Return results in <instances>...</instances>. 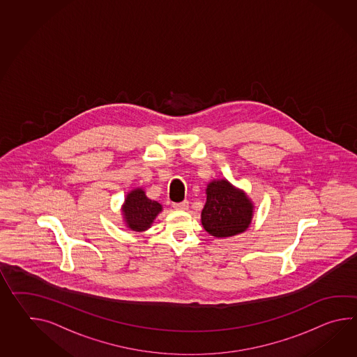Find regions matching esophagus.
I'll list each match as a JSON object with an SVG mask.
<instances>
[{
  "mask_svg": "<svg viewBox=\"0 0 357 357\" xmlns=\"http://www.w3.org/2000/svg\"><path fill=\"white\" fill-rule=\"evenodd\" d=\"M173 207L175 210H181V211H185L188 208V201H183L179 204H173Z\"/></svg>",
  "mask_w": 357,
  "mask_h": 357,
  "instance_id": "1",
  "label": "esophagus"
}]
</instances>
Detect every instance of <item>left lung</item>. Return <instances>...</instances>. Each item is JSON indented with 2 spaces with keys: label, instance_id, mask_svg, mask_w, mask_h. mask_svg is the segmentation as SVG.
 Listing matches in <instances>:
<instances>
[{
  "label": "left lung",
  "instance_id": "obj_1",
  "mask_svg": "<svg viewBox=\"0 0 357 357\" xmlns=\"http://www.w3.org/2000/svg\"><path fill=\"white\" fill-rule=\"evenodd\" d=\"M255 205L246 192L227 179L207 184L206 204L201 211L204 229L215 238L233 237L248 229Z\"/></svg>",
  "mask_w": 357,
  "mask_h": 357
}]
</instances>
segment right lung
Masks as SVG:
<instances>
[{"label": "right lung", "instance_id": "right-lung-1", "mask_svg": "<svg viewBox=\"0 0 357 357\" xmlns=\"http://www.w3.org/2000/svg\"><path fill=\"white\" fill-rule=\"evenodd\" d=\"M162 211V205L146 196V192L141 187L128 192L124 204L121 205L123 222L128 229L133 231H146L156 216Z\"/></svg>", "mask_w": 357, "mask_h": 357}]
</instances>
